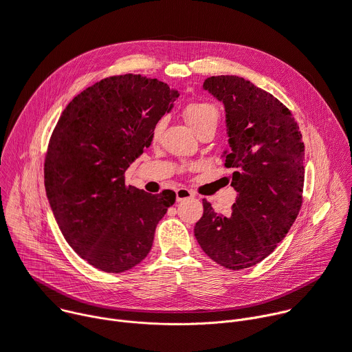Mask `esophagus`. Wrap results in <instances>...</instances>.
I'll list each match as a JSON object with an SVG mask.
<instances>
[{
  "label": "esophagus",
  "instance_id": "1",
  "mask_svg": "<svg viewBox=\"0 0 352 352\" xmlns=\"http://www.w3.org/2000/svg\"><path fill=\"white\" fill-rule=\"evenodd\" d=\"M191 198H194V194L190 190H187V188H177L176 190V201L177 202L191 199Z\"/></svg>",
  "mask_w": 352,
  "mask_h": 352
}]
</instances>
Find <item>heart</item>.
<instances>
[{
    "instance_id": "b5f03b06",
    "label": "heart",
    "mask_w": 352,
    "mask_h": 352,
    "mask_svg": "<svg viewBox=\"0 0 352 352\" xmlns=\"http://www.w3.org/2000/svg\"><path fill=\"white\" fill-rule=\"evenodd\" d=\"M183 117L186 120V122L190 125V128L199 135L204 131L208 129H214L217 126L219 122V110L214 104L212 103H205V102H194L190 103L184 107L183 110ZM164 129V121L160 120L154 129H153V139L158 140L161 133Z\"/></svg>"
}]
</instances>
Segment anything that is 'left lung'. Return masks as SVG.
<instances>
[{
  "label": "left lung",
  "mask_w": 352,
  "mask_h": 352,
  "mask_svg": "<svg viewBox=\"0 0 352 352\" xmlns=\"http://www.w3.org/2000/svg\"><path fill=\"white\" fill-rule=\"evenodd\" d=\"M204 89L224 104L226 166L234 170L230 182L236 199L227 216L205 199L194 234L213 261L243 270L276 248L300 212L302 136L289 109L242 77H209Z\"/></svg>",
  "instance_id": "left-lung-1"
}]
</instances>
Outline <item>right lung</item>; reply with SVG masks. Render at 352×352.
I'll return each instance as SVG.
<instances>
[{"mask_svg":"<svg viewBox=\"0 0 352 352\" xmlns=\"http://www.w3.org/2000/svg\"><path fill=\"white\" fill-rule=\"evenodd\" d=\"M177 98L157 78H104L69 103L52 133L44 168L51 209L67 243L104 272L139 264L175 204L173 191L126 187L124 175Z\"/></svg>","mask_w":352,"mask_h":352,"instance_id":"obj_1","label":"right lung"}]
</instances>
